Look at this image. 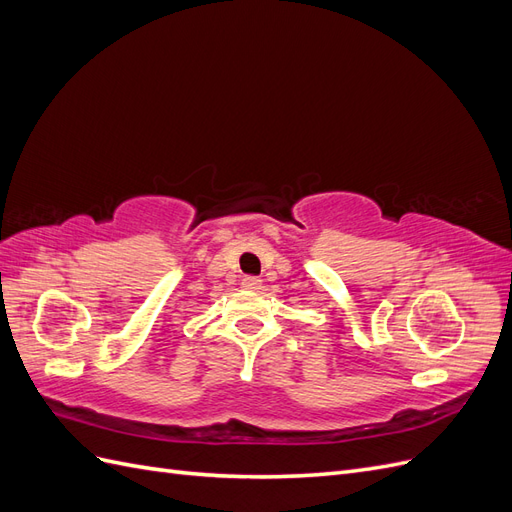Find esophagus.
Wrapping results in <instances>:
<instances>
[{"label":"esophagus","mask_w":512,"mask_h":512,"mask_svg":"<svg viewBox=\"0 0 512 512\" xmlns=\"http://www.w3.org/2000/svg\"><path fill=\"white\" fill-rule=\"evenodd\" d=\"M241 286H243L245 290H252V292H256V290H260V288H262V282L258 280V277H243Z\"/></svg>","instance_id":"esophagus-1"}]
</instances>
